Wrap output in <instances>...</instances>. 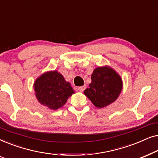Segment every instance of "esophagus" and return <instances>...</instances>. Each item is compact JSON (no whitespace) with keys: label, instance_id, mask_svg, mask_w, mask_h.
I'll return each mask as SVG.
<instances>
[{"label":"esophagus","instance_id":"esophagus-1","mask_svg":"<svg viewBox=\"0 0 158 158\" xmlns=\"http://www.w3.org/2000/svg\"><path fill=\"white\" fill-rule=\"evenodd\" d=\"M86 88V85H83V86H81V87H78L77 88V89H78V90H80L81 92H83L84 90H85Z\"/></svg>","mask_w":158,"mask_h":158}]
</instances>
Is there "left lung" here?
Instances as JSON below:
<instances>
[{
    "instance_id": "8db88e82",
    "label": "left lung",
    "mask_w": 158,
    "mask_h": 158,
    "mask_svg": "<svg viewBox=\"0 0 158 158\" xmlns=\"http://www.w3.org/2000/svg\"><path fill=\"white\" fill-rule=\"evenodd\" d=\"M122 79L116 70L105 65L95 68L91 83L84 90V94L95 106L101 109L114 103L122 92Z\"/></svg>"
}]
</instances>
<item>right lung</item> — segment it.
Segmentation results:
<instances>
[{
    "label": "right lung",
    "mask_w": 158,
    "mask_h": 158,
    "mask_svg": "<svg viewBox=\"0 0 158 158\" xmlns=\"http://www.w3.org/2000/svg\"><path fill=\"white\" fill-rule=\"evenodd\" d=\"M33 88L40 104L51 110H57L65 104L69 97L75 94L70 83L57 70L47 71L38 77Z\"/></svg>",
    "instance_id": "add662e5"
}]
</instances>
